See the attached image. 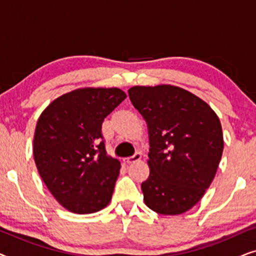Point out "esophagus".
<instances>
[{"instance_id":"1","label":"esophagus","mask_w":256,"mask_h":256,"mask_svg":"<svg viewBox=\"0 0 256 256\" xmlns=\"http://www.w3.org/2000/svg\"><path fill=\"white\" fill-rule=\"evenodd\" d=\"M141 157H142L141 152H135L132 156L127 157V158H124V163H127V164L136 163V162H138L140 160H141Z\"/></svg>"}]
</instances>
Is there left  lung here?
Wrapping results in <instances>:
<instances>
[{"label":"left lung","instance_id":"1","mask_svg":"<svg viewBox=\"0 0 256 256\" xmlns=\"http://www.w3.org/2000/svg\"><path fill=\"white\" fill-rule=\"evenodd\" d=\"M128 94L149 129L150 174L141 184L146 205L160 214L186 212L204 196L222 160L219 118L176 86H135Z\"/></svg>","mask_w":256,"mask_h":256}]
</instances>
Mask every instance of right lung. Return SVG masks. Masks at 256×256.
I'll use <instances>...</instances> for the list:
<instances>
[{"label":"right lung","instance_id":"right-lung-1","mask_svg":"<svg viewBox=\"0 0 256 256\" xmlns=\"http://www.w3.org/2000/svg\"><path fill=\"white\" fill-rule=\"evenodd\" d=\"M118 88H82L59 96L38 118L34 158L42 180L66 210L79 214L106 208L120 174L107 156L102 122L122 101Z\"/></svg>","mask_w":256,"mask_h":256}]
</instances>
